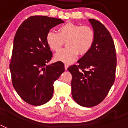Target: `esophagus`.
Listing matches in <instances>:
<instances>
[{
    "mask_svg": "<svg viewBox=\"0 0 128 128\" xmlns=\"http://www.w3.org/2000/svg\"><path fill=\"white\" fill-rule=\"evenodd\" d=\"M68 67V65L67 64H65V69L66 70H67Z\"/></svg>",
    "mask_w": 128,
    "mask_h": 128,
    "instance_id": "1",
    "label": "esophagus"
}]
</instances>
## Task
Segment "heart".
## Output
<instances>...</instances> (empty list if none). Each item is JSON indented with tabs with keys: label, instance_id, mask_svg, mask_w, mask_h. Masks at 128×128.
<instances>
[{
	"label": "heart",
	"instance_id": "heart-1",
	"mask_svg": "<svg viewBox=\"0 0 128 128\" xmlns=\"http://www.w3.org/2000/svg\"><path fill=\"white\" fill-rule=\"evenodd\" d=\"M95 40L94 30L90 26H80L72 22H67L60 26L58 33L50 30L46 36L47 45L53 51H58L66 42L67 48L55 54L56 61L65 63H72L80 55L86 54L93 46Z\"/></svg>",
	"mask_w": 128,
	"mask_h": 128
}]
</instances>
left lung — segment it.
Returning <instances> with one entry per match:
<instances>
[{"mask_svg": "<svg viewBox=\"0 0 128 128\" xmlns=\"http://www.w3.org/2000/svg\"><path fill=\"white\" fill-rule=\"evenodd\" d=\"M88 21L95 32L93 46L78 61V66L68 68L72 76V98L84 107H93L104 99L115 81L117 66L115 45L109 31L98 20Z\"/></svg>", "mask_w": 128, "mask_h": 128, "instance_id": "1", "label": "left lung"}]
</instances>
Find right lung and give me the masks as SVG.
Here are the masks:
<instances>
[{"label": "right lung", "instance_id": "obj_1", "mask_svg": "<svg viewBox=\"0 0 128 128\" xmlns=\"http://www.w3.org/2000/svg\"><path fill=\"white\" fill-rule=\"evenodd\" d=\"M64 21L46 16H34L20 26L13 40L10 68L12 83L20 97L33 106L52 97L54 81L65 71L62 62L49 63L52 53L46 42L51 28Z\"/></svg>", "mask_w": 128, "mask_h": 128}]
</instances>
